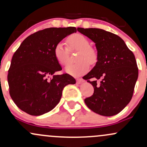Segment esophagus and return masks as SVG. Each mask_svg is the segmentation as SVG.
<instances>
[{"label": "esophagus", "mask_w": 147, "mask_h": 147, "mask_svg": "<svg viewBox=\"0 0 147 147\" xmlns=\"http://www.w3.org/2000/svg\"><path fill=\"white\" fill-rule=\"evenodd\" d=\"M82 82H84V80H83V79H80V78L77 79V83L78 84H82Z\"/></svg>", "instance_id": "1"}]
</instances>
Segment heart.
Segmentation results:
<instances>
[{"instance_id":"heart-1","label":"heart","mask_w":147,"mask_h":147,"mask_svg":"<svg viewBox=\"0 0 147 147\" xmlns=\"http://www.w3.org/2000/svg\"><path fill=\"white\" fill-rule=\"evenodd\" d=\"M69 48L71 50H77L79 52L77 55L75 64H70L65 68V71L75 77H79L88 72L89 63L95 64L97 61V52L90 47L89 40L81 34H74L67 38ZM55 59L61 65H65L69 61V50L63 43H58L54 48Z\"/></svg>"}]
</instances>
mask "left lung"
<instances>
[{
	"label": "left lung",
	"mask_w": 147,
	"mask_h": 147,
	"mask_svg": "<svg viewBox=\"0 0 147 147\" xmlns=\"http://www.w3.org/2000/svg\"><path fill=\"white\" fill-rule=\"evenodd\" d=\"M77 31L95 43L97 61L84 79L94 87V93L84 99L91 111L103 116L119 113L133 97L138 77L134 55L117 35L98 28H78ZM93 78L94 81L89 80ZM101 79L99 84L96 81Z\"/></svg>",
	"instance_id": "8db88e82"
}]
</instances>
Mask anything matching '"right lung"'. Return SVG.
Returning <instances> with one entry per match:
<instances>
[{
  "instance_id": "add662e5",
  "label": "right lung",
  "mask_w": 147,
  "mask_h": 147,
  "mask_svg": "<svg viewBox=\"0 0 147 147\" xmlns=\"http://www.w3.org/2000/svg\"><path fill=\"white\" fill-rule=\"evenodd\" d=\"M76 32L75 27L40 30L15 52L7 81L10 96L21 110L35 116L46 113L60 102L63 88L76 83L68 74L57 75L62 68L54 55L55 45Z\"/></svg>"
}]
</instances>
